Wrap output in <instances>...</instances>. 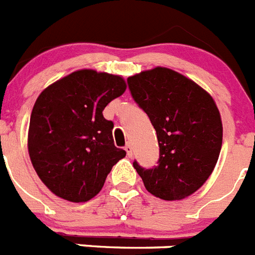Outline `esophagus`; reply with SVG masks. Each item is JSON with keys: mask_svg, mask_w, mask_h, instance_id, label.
<instances>
[{"mask_svg": "<svg viewBox=\"0 0 255 255\" xmlns=\"http://www.w3.org/2000/svg\"><path fill=\"white\" fill-rule=\"evenodd\" d=\"M125 151H126V153H128V156H129V157H131V156H132V147H131V144H130V143H128V144L125 145Z\"/></svg>", "mask_w": 255, "mask_h": 255, "instance_id": "esophagus-1", "label": "esophagus"}]
</instances>
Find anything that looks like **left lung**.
Masks as SVG:
<instances>
[{
  "label": "left lung",
  "instance_id": "obj_1",
  "mask_svg": "<svg viewBox=\"0 0 255 255\" xmlns=\"http://www.w3.org/2000/svg\"><path fill=\"white\" fill-rule=\"evenodd\" d=\"M129 90L157 134V166L134 161L145 190L158 199H186L205 183L222 148L223 128L213 98L190 78L156 67L128 78Z\"/></svg>",
  "mask_w": 255,
  "mask_h": 255
}]
</instances>
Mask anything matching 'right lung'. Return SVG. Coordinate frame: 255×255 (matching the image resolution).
<instances>
[{"mask_svg":"<svg viewBox=\"0 0 255 255\" xmlns=\"http://www.w3.org/2000/svg\"><path fill=\"white\" fill-rule=\"evenodd\" d=\"M123 77L81 69L50 85L37 98L28 152L37 175L56 196L85 202L102 190L126 152L113 143V123L103 110L124 94Z\"/></svg>","mask_w":255,"mask_h":255,"instance_id":"right-lung-1","label":"right lung"}]
</instances>
